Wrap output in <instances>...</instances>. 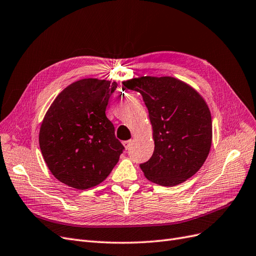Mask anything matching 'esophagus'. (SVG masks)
<instances>
[{"instance_id": "34e87169", "label": "esophagus", "mask_w": 256, "mask_h": 256, "mask_svg": "<svg viewBox=\"0 0 256 256\" xmlns=\"http://www.w3.org/2000/svg\"><path fill=\"white\" fill-rule=\"evenodd\" d=\"M133 144V140H126V142H123V146H126V149H130V146Z\"/></svg>"}]
</instances>
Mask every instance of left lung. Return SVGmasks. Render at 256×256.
Returning <instances> with one entry per match:
<instances>
[{
	"label": "left lung",
	"instance_id": "left-lung-1",
	"mask_svg": "<svg viewBox=\"0 0 256 256\" xmlns=\"http://www.w3.org/2000/svg\"><path fill=\"white\" fill-rule=\"evenodd\" d=\"M123 86L142 96L153 128L154 152L140 164L144 176L162 186H176L199 171L212 138L208 104L196 90L171 76H142Z\"/></svg>",
	"mask_w": 256,
	"mask_h": 256
}]
</instances>
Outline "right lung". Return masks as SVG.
I'll use <instances>...</instances> for the list:
<instances>
[{
    "label": "right lung",
    "mask_w": 256,
    "mask_h": 256,
    "mask_svg": "<svg viewBox=\"0 0 256 256\" xmlns=\"http://www.w3.org/2000/svg\"><path fill=\"white\" fill-rule=\"evenodd\" d=\"M116 88V82L80 80L66 87L48 110L39 146L60 182L84 190L102 183L116 166L124 146L105 114Z\"/></svg>",
    "instance_id": "1"
}]
</instances>
